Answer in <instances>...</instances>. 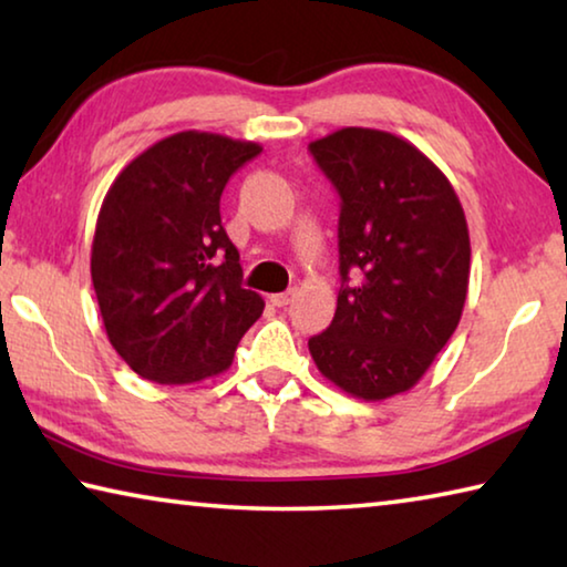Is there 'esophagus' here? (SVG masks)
<instances>
[{
  "label": "esophagus",
  "mask_w": 567,
  "mask_h": 567,
  "mask_svg": "<svg viewBox=\"0 0 567 567\" xmlns=\"http://www.w3.org/2000/svg\"><path fill=\"white\" fill-rule=\"evenodd\" d=\"M295 300H297V290H295V287H292V290L277 292V295L270 297V302H272L275 307H287V305H292Z\"/></svg>",
  "instance_id": "1"
}]
</instances>
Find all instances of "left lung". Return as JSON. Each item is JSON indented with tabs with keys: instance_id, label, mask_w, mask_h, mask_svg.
Masks as SVG:
<instances>
[{
	"instance_id": "left-lung-1",
	"label": "left lung",
	"mask_w": 567,
	"mask_h": 567,
	"mask_svg": "<svg viewBox=\"0 0 567 567\" xmlns=\"http://www.w3.org/2000/svg\"><path fill=\"white\" fill-rule=\"evenodd\" d=\"M310 152L340 195L342 287L330 328L307 348L348 395L388 400L417 385L463 315V205L435 162L398 134L342 127Z\"/></svg>"
}]
</instances>
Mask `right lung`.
<instances>
[{
  "label": "right lung",
  "instance_id": "obj_1",
  "mask_svg": "<svg viewBox=\"0 0 567 567\" xmlns=\"http://www.w3.org/2000/svg\"><path fill=\"white\" fill-rule=\"evenodd\" d=\"M260 152L225 134L177 132L134 157L104 195L92 285L112 348L140 378L189 385L219 375L262 315L219 217L227 179Z\"/></svg>",
  "mask_w": 567,
  "mask_h": 567
}]
</instances>
